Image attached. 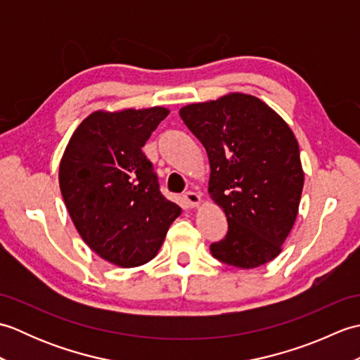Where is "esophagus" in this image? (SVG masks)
<instances>
[{
  "mask_svg": "<svg viewBox=\"0 0 360 360\" xmlns=\"http://www.w3.org/2000/svg\"><path fill=\"white\" fill-rule=\"evenodd\" d=\"M184 200H186L188 207H192V209L198 207V205L201 204V196L198 195V193H195V192H187L184 195Z\"/></svg>",
  "mask_w": 360,
  "mask_h": 360,
  "instance_id": "obj_1",
  "label": "esophagus"
}]
</instances>
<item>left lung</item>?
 I'll return each mask as SVG.
<instances>
[{"label":"left lung","instance_id":"8db88e82","mask_svg":"<svg viewBox=\"0 0 360 360\" xmlns=\"http://www.w3.org/2000/svg\"><path fill=\"white\" fill-rule=\"evenodd\" d=\"M179 116L207 151L209 195L227 218V235L212 244V255L241 269L272 262L303 190L292 129L269 105L243 93L186 105Z\"/></svg>","mask_w":360,"mask_h":360}]
</instances>
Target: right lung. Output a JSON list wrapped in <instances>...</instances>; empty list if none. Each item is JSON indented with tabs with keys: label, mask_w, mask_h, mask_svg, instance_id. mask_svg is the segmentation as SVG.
I'll use <instances>...</instances> for the list:
<instances>
[{
	"label": "right lung",
	"mask_w": 360,
	"mask_h": 360,
	"mask_svg": "<svg viewBox=\"0 0 360 360\" xmlns=\"http://www.w3.org/2000/svg\"><path fill=\"white\" fill-rule=\"evenodd\" d=\"M168 112L164 106L91 112L60 160V190L75 229L91 250L119 267L155 258L181 215L142 153Z\"/></svg>",
	"instance_id": "obj_1"
}]
</instances>
